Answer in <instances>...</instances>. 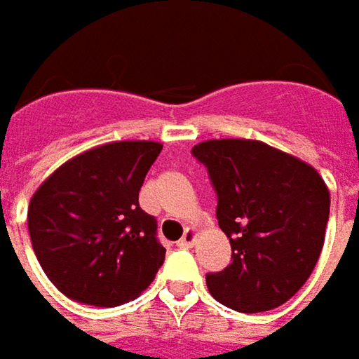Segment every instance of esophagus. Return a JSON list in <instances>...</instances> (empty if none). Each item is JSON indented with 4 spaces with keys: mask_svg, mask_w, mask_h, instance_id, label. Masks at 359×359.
I'll use <instances>...</instances> for the list:
<instances>
[{
    "mask_svg": "<svg viewBox=\"0 0 359 359\" xmlns=\"http://www.w3.org/2000/svg\"><path fill=\"white\" fill-rule=\"evenodd\" d=\"M196 240H198V231L194 228H187L186 231H184V236H182V240L177 241V245H180V248H191V245L196 243Z\"/></svg>",
    "mask_w": 359,
    "mask_h": 359,
    "instance_id": "obj_1",
    "label": "esophagus"
}]
</instances>
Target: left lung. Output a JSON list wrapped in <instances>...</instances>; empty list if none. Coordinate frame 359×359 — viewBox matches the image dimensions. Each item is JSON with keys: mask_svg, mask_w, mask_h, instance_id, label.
Instances as JSON below:
<instances>
[{"mask_svg": "<svg viewBox=\"0 0 359 359\" xmlns=\"http://www.w3.org/2000/svg\"><path fill=\"white\" fill-rule=\"evenodd\" d=\"M217 194V224L231 264L205 276L210 294L243 313L285 304L308 282L322 254L330 191L306 161L257 140L194 145Z\"/></svg>", "mask_w": 359, "mask_h": 359, "instance_id": "1", "label": "left lung"}]
</instances>
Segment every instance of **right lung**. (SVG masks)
<instances>
[{
	"mask_svg": "<svg viewBox=\"0 0 359 359\" xmlns=\"http://www.w3.org/2000/svg\"><path fill=\"white\" fill-rule=\"evenodd\" d=\"M163 145L114 142L60 165L37 187L27 228L37 262L62 294L86 306L135 299L163 264L158 222L140 189Z\"/></svg>",
	"mask_w": 359,
	"mask_h": 359,
	"instance_id": "obj_1",
	"label": "right lung"
}]
</instances>
